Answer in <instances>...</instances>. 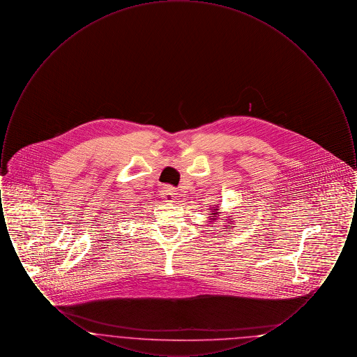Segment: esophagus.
Instances as JSON below:
<instances>
[{
    "instance_id": "1",
    "label": "esophagus",
    "mask_w": 357,
    "mask_h": 357,
    "mask_svg": "<svg viewBox=\"0 0 357 357\" xmlns=\"http://www.w3.org/2000/svg\"><path fill=\"white\" fill-rule=\"evenodd\" d=\"M162 195H163V198H165L167 202H174V201H175V198H176V192H175V190L170 186L163 187V190H162Z\"/></svg>"
}]
</instances>
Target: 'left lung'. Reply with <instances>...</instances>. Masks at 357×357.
Instances as JSON below:
<instances>
[{"instance_id": "left-lung-1", "label": "left lung", "mask_w": 357, "mask_h": 357, "mask_svg": "<svg viewBox=\"0 0 357 357\" xmlns=\"http://www.w3.org/2000/svg\"><path fill=\"white\" fill-rule=\"evenodd\" d=\"M208 210H211V218H208V222H210V225H213L214 222L217 221L218 220V215H220V213H218V207H213V208H208ZM227 223H230V225H234V218H231L230 215H229V220H227ZM213 227H215V226H213ZM234 227V226H233ZM226 229H231V226H226Z\"/></svg>"}]
</instances>
